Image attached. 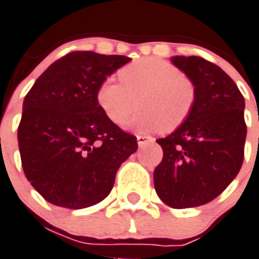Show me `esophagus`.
<instances>
[{
    "label": "esophagus",
    "instance_id": "esophagus-1",
    "mask_svg": "<svg viewBox=\"0 0 259 259\" xmlns=\"http://www.w3.org/2000/svg\"><path fill=\"white\" fill-rule=\"evenodd\" d=\"M137 142H138V146H142V145H145L146 142H153V137L145 136V134H138Z\"/></svg>",
    "mask_w": 259,
    "mask_h": 259
}]
</instances>
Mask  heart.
<instances>
[{
    "mask_svg": "<svg viewBox=\"0 0 259 259\" xmlns=\"http://www.w3.org/2000/svg\"><path fill=\"white\" fill-rule=\"evenodd\" d=\"M118 83L106 79L97 90V102L106 117L123 125L137 107L142 109L129 126L138 132L175 130L191 115L196 90L191 79L170 63L158 58H142L119 70Z\"/></svg>",
    "mask_w": 259,
    "mask_h": 259,
    "instance_id": "b5f03b06",
    "label": "heart"
}]
</instances>
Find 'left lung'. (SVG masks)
<instances>
[{
	"mask_svg": "<svg viewBox=\"0 0 259 259\" xmlns=\"http://www.w3.org/2000/svg\"><path fill=\"white\" fill-rule=\"evenodd\" d=\"M170 62L191 79L196 102L187 121L165 138L154 169L158 197L172 208L209 203L235 179L245 150V99L233 79L197 56H172Z\"/></svg>",
	"mask_w": 259,
	"mask_h": 259,
	"instance_id": "obj_1",
	"label": "left lung"
}]
</instances>
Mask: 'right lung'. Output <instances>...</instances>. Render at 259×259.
<instances>
[{"instance_id": "obj_1", "label": "right lung", "mask_w": 259, "mask_h": 259, "mask_svg": "<svg viewBox=\"0 0 259 259\" xmlns=\"http://www.w3.org/2000/svg\"><path fill=\"white\" fill-rule=\"evenodd\" d=\"M132 59L76 51L52 63L22 103L18 148L24 173L47 201L80 209L113 189L119 166L137 150L97 102L103 80Z\"/></svg>"}]
</instances>
